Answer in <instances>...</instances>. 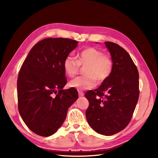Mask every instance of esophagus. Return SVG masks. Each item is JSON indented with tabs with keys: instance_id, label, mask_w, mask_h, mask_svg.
<instances>
[{
	"instance_id": "esophagus-1",
	"label": "esophagus",
	"mask_w": 158,
	"mask_h": 158,
	"mask_svg": "<svg viewBox=\"0 0 158 158\" xmlns=\"http://www.w3.org/2000/svg\"><path fill=\"white\" fill-rule=\"evenodd\" d=\"M78 95L80 97H82V96H84V94L83 92H82V91H78Z\"/></svg>"
}]
</instances>
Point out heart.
Listing matches in <instances>:
<instances>
[{"label": "heart", "mask_w": 158, "mask_h": 158, "mask_svg": "<svg viewBox=\"0 0 158 158\" xmlns=\"http://www.w3.org/2000/svg\"><path fill=\"white\" fill-rule=\"evenodd\" d=\"M80 66H86L84 74L72 80L69 85L78 90L88 89L95 86L96 80L102 83L111 74L113 60L111 57L94 47H89L81 51L77 60L72 56H67L63 62V69L69 77L73 78L79 73Z\"/></svg>", "instance_id": "obj_1"}]
</instances>
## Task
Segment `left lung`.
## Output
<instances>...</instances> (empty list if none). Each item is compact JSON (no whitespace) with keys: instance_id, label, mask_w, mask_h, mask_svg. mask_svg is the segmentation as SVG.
I'll return each mask as SVG.
<instances>
[{"instance_id":"left-lung-1","label":"left lung","mask_w":158,"mask_h":158,"mask_svg":"<svg viewBox=\"0 0 158 158\" xmlns=\"http://www.w3.org/2000/svg\"><path fill=\"white\" fill-rule=\"evenodd\" d=\"M113 60L111 74L94 91L85 94L89 107L86 120L94 130L111 136L126 128L139 98V74L131 57L123 47L106 41Z\"/></svg>"}]
</instances>
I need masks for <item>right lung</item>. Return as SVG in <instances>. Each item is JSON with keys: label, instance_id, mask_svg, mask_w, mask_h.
<instances>
[{"label": "right lung", "instance_id": "add662e5", "mask_svg": "<svg viewBox=\"0 0 158 158\" xmlns=\"http://www.w3.org/2000/svg\"><path fill=\"white\" fill-rule=\"evenodd\" d=\"M68 38H47L32 47L23 62L17 82L18 111L27 127L47 137L63 125L69 108L78 98L67 82L63 62L78 45Z\"/></svg>", "mask_w": 158, "mask_h": 158}]
</instances>
